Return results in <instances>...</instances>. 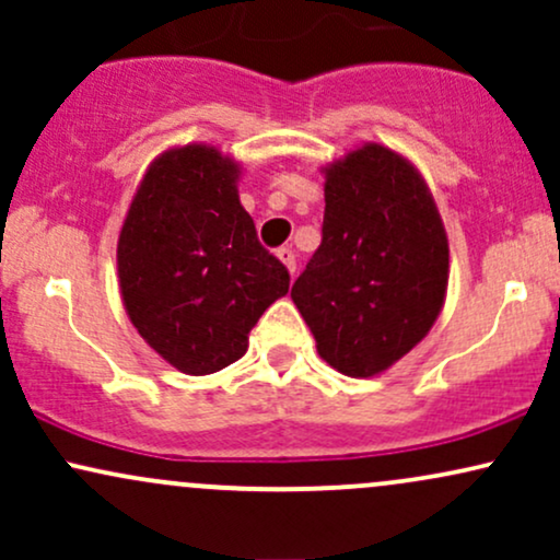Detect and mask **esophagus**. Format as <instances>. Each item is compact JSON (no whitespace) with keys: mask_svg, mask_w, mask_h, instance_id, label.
<instances>
[{"mask_svg":"<svg viewBox=\"0 0 560 560\" xmlns=\"http://www.w3.org/2000/svg\"><path fill=\"white\" fill-rule=\"evenodd\" d=\"M276 255H279V260L289 268V273L294 276V271H298V255H294V249L292 247H279V249H276Z\"/></svg>","mask_w":560,"mask_h":560,"instance_id":"34e87169","label":"esophagus"}]
</instances>
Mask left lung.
Here are the masks:
<instances>
[{
	"instance_id": "8db88e82",
	"label": "left lung",
	"mask_w": 560,
	"mask_h": 560,
	"mask_svg": "<svg viewBox=\"0 0 560 560\" xmlns=\"http://www.w3.org/2000/svg\"><path fill=\"white\" fill-rule=\"evenodd\" d=\"M320 244L292 287L318 355L374 376L427 337L447 289V236L419 171L365 144L326 171Z\"/></svg>"
}]
</instances>
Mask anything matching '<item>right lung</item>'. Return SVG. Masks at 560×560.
Masks as SVG:
<instances>
[{"instance_id": "obj_1", "label": "right lung", "mask_w": 560, "mask_h": 560, "mask_svg": "<svg viewBox=\"0 0 560 560\" xmlns=\"http://www.w3.org/2000/svg\"><path fill=\"white\" fill-rule=\"evenodd\" d=\"M240 168L215 147L160 155L128 208L118 276L137 331L171 365L215 374L289 292V271L258 240L236 195Z\"/></svg>"}]
</instances>
